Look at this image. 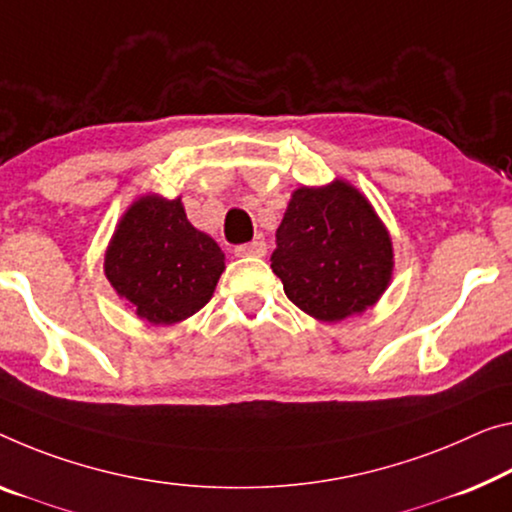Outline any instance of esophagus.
<instances>
[{"mask_svg": "<svg viewBox=\"0 0 512 512\" xmlns=\"http://www.w3.org/2000/svg\"><path fill=\"white\" fill-rule=\"evenodd\" d=\"M265 251H267V247H265V242L263 240H254V242H247V245H240V247H235V256H256V258H261V256H265Z\"/></svg>", "mask_w": 512, "mask_h": 512, "instance_id": "34e87169", "label": "esophagus"}]
</instances>
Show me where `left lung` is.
Masks as SVG:
<instances>
[{
  "label": "left lung",
  "instance_id": "obj_1",
  "mask_svg": "<svg viewBox=\"0 0 512 512\" xmlns=\"http://www.w3.org/2000/svg\"><path fill=\"white\" fill-rule=\"evenodd\" d=\"M272 272L297 309L320 322H341L371 309L389 288L391 235L348 180L302 185L277 229Z\"/></svg>",
  "mask_w": 512,
  "mask_h": 512
}]
</instances>
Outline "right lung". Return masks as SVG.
Instances as JSON below:
<instances>
[{
    "mask_svg": "<svg viewBox=\"0 0 512 512\" xmlns=\"http://www.w3.org/2000/svg\"><path fill=\"white\" fill-rule=\"evenodd\" d=\"M224 251L194 229L183 201L144 194L130 203L105 251V277L148 325H176L203 309L224 272Z\"/></svg>",
    "mask_w": 512,
    "mask_h": 512,
    "instance_id": "add662e5",
    "label": "right lung"
}]
</instances>
